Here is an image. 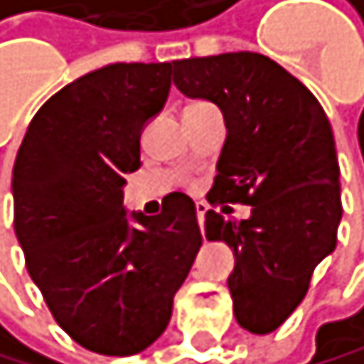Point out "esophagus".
<instances>
[{
  "mask_svg": "<svg viewBox=\"0 0 364 364\" xmlns=\"http://www.w3.org/2000/svg\"><path fill=\"white\" fill-rule=\"evenodd\" d=\"M197 220H199V227H204V215H206V210H208V206L204 204V201H197Z\"/></svg>",
  "mask_w": 364,
  "mask_h": 364,
  "instance_id": "34e87169",
  "label": "esophagus"
}]
</instances>
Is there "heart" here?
Instances as JSON below:
<instances>
[{
    "label": "heart",
    "instance_id": "heart-1",
    "mask_svg": "<svg viewBox=\"0 0 364 364\" xmlns=\"http://www.w3.org/2000/svg\"><path fill=\"white\" fill-rule=\"evenodd\" d=\"M204 105H208V102H193V105H188V109L190 107H204Z\"/></svg>",
    "mask_w": 364,
    "mask_h": 364
}]
</instances>
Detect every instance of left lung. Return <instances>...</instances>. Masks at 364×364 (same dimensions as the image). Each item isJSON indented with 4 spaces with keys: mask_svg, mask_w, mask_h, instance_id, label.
Instances as JSON below:
<instances>
[{
    "mask_svg": "<svg viewBox=\"0 0 364 364\" xmlns=\"http://www.w3.org/2000/svg\"><path fill=\"white\" fill-rule=\"evenodd\" d=\"M171 66L181 93L215 102L225 114L227 139L208 201L247 204L252 215L206 210V238L234 250L227 284L236 321L255 335L273 333L337 245L342 195L331 121L301 80L257 52Z\"/></svg>",
    "mask_w": 364,
    "mask_h": 364,
    "instance_id": "8db88e82",
    "label": "left lung"
}]
</instances>
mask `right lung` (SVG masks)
<instances>
[{
  "label": "right lung",
  "instance_id": "add662e5",
  "mask_svg": "<svg viewBox=\"0 0 364 364\" xmlns=\"http://www.w3.org/2000/svg\"><path fill=\"white\" fill-rule=\"evenodd\" d=\"M171 63H109L57 91L13 165V227L55 321L80 346L135 355L171 318L201 247L195 201L169 193L158 215L124 210L139 135L165 107Z\"/></svg>",
  "mask_w": 364,
  "mask_h": 364
}]
</instances>
